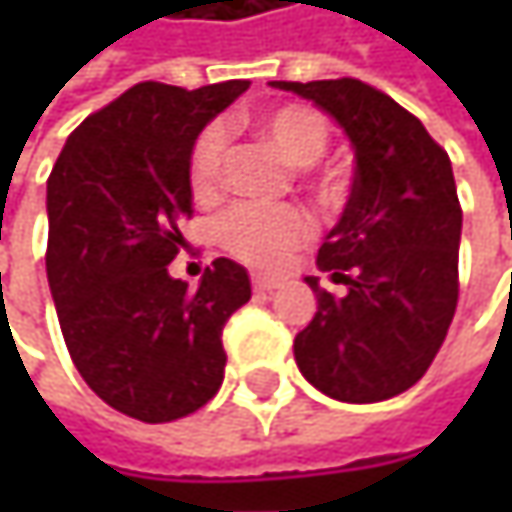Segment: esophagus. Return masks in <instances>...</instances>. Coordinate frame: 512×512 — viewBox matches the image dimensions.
Here are the masks:
<instances>
[{
  "mask_svg": "<svg viewBox=\"0 0 512 512\" xmlns=\"http://www.w3.org/2000/svg\"><path fill=\"white\" fill-rule=\"evenodd\" d=\"M252 284H255V290H275V287H281V278H275V275H255Z\"/></svg>",
  "mask_w": 512,
  "mask_h": 512,
  "instance_id": "esophagus-1",
  "label": "esophagus"
}]
</instances>
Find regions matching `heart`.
I'll use <instances>...</instances> for the list:
<instances>
[{
    "instance_id": "heart-1",
    "label": "heart",
    "mask_w": 512,
    "mask_h": 512,
    "mask_svg": "<svg viewBox=\"0 0 512 512\" xmlns=\"http://www.w3.org/2000/svg\"><path fill=\"white\" fill-rule=\"evenodd\" d=\"M257 133L296 168L314 165L326 154L329 127L311 106L287 103L255 118ZM228 154V133L222 124H210L192 148V189L207 198L222 183V168ZM311 234V219L290 204H240L228 210L219 222V243L234 257L252 266H278L302 240Z\"/></svg>"
}]
</instances>
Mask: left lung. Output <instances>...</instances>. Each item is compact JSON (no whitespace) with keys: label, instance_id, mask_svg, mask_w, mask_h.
I'll use <instances>...</instances> for the list:
<instances>
[{"label":"left lung","instance_id":"left-lung-1","mask_svg":"<svg viewBox=\"0 0 512 512\" xmlns=\"http://www.w3.org/2000/svg\"><path fill=\"white\" fill-rule=\"evenodd\" d=\"M323 109L347 136L356 174L347 207L308 275L314 320L296 335L299 373L341 403H379L412 388L457 311L462 210L448 154L388 94L358 79L269 82Z\"/></svg>","mask_w":512,"mask_h":512}]
</instances>
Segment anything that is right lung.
Masks as SVG:
<instances>
[{"mask_svg": "<svg viewBox=\"0 0 512 512\" xmlns=\"http://www.w3.org/2000/svg\"><path fill=\"white\" fill-rule=\"evenodd\" d=\"M246 88L139 82L70 133L47 180V278L67 353L103 403L145 424L219 391L222 329L252 299L246 266L228 257L198 287L168 275L192 216L195 139Z\"/></svg>", "mask_w": 512, "mask_h": 512, "instance_id": "add662e5", "label": "right lung"}]
</instances>
